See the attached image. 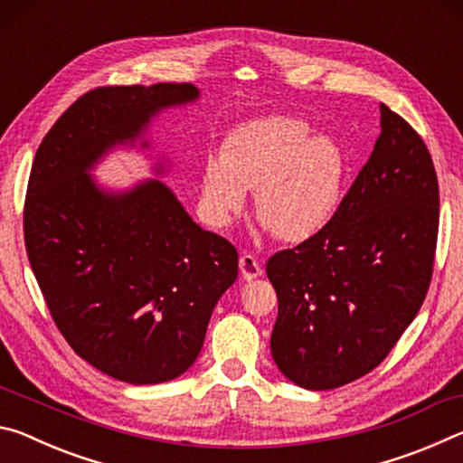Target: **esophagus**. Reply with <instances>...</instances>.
Wrapping results in <instances>:
<instances>
[{"instance_id": "34e87169", "label": "esophagus", "mask_w": 463, "mask_h": 463, "mask_svg": "<svg viewBox=\"0 0 463 463\" xmlns=\"http://www.w3.org/2000/svg\"><path fill=\"white\" fill-rule=\"evenodd\" d=\"M239 268H241V273H242V279H247V281L260 278L261 273H263L260 260H257L255 255H249V253H245V255L241 257Z\"/></svg>"}]
</instances>
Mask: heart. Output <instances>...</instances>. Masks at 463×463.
<instances>
[{
	"mask_svg": "<svg viewBox=\"0 0 463 463\" xmlns=\"http://www.w3.org/2000/svg\"><path fill=\"white\" fill-rule=\"evenodd\" d=\"M351 159L333 137L292 116H263L224 137L203 165L200 198L214 226H226L255 190V214L286 242L323 232L339 213Z\"/></svg>",
	"mask_w": 463,
	"mask_h": 463,
	"instance_id": "1",
	"label": "heart"
}]
</instances>
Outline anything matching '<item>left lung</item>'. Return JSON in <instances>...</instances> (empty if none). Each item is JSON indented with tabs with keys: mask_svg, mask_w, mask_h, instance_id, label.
Wrapping results in <instances>:
<instances>
[{
	"mask_svg": "<svg viewBox=\"0 0 463 463\" xmlns=\"http://www.w3.org/2000/svg\"><path fill=\"white\" fill-rule=\"evenodd\" d=\"M382 135L317 237L268 261L278 294L271 355L296 386L331 390L383 362L425 300L439 231L429 148L380 106Z\"/></svg>",
	"mask_w": 463,
	"mask_h": 463,
	"instance_id": "obj_1",
	"label": "left lung"
}]
</instances>
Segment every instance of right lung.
I'll list each match as a JSON object with an SVG mask.
<instances>
[{"label": "right lung", "instance_id": "1", "mask_svg": "<svg viewBox=\"0 0 463 463\" xmlns=\"http://www.w3.org/2000/svg\"><path fill=\"white\" fill-rule=\"evenodd\" d=\"M198 98L192 83L88 91L43 138L28 179L26 253L54 325L96 370L137 386L175 380L195 362L239 255L161 179L109 192L90 171L140 140L161 109Z\"/></svg>", "mask_w": 463, "mask_h": 463}]
</instances>
